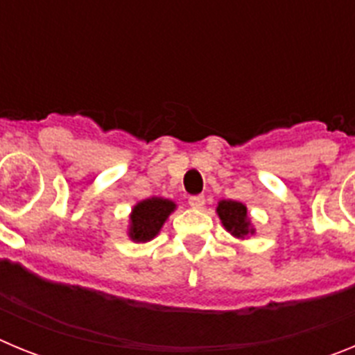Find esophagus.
<instances>
[{
  "mask_svg": "<svg viewBox=\"0 0 355 355\" xmlns=\"http://www.w3.org/2000/svg\"><path fill=\"white\" fill-rule=\"evenodd\" d=\"M205 202H206L205 196H193L188 199V205L192 206L193 209H202L205 208Z\"/></svg>",
  "mask_w": 355,
  "mask_h": 355,
  "instance_id": "esophagus-1",
  "label": "esophagus"
}]
</instances>
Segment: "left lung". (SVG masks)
<instances>
[{
	"mask_svg": "<svg viewBox=\"0 0 355 355\" xmlns=\"http://www.w3.org/2000/svg\"><path fill=\"white\" fill-rule=\"evenodd\" d=\"M216 215L220 218L225 231L238 240H245L247 236L256 233V229L249 218V213H247V206L243 202L231 199L220 200L216 206Z\"/></svg>",
	"mask_w": 355,
	"mask_h": 355,
	"instance_id": "1",
	"label": "left lung"
}]
</instances>
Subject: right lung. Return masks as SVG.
Segmentation results:
<instances>
[{
    "instance_id": "add662e5",
    "label": "right lung",
    "mask_w": 355,
    "mask_h": 355,
    "mask_svg": "<svg viewBox=\"0 0 355 355\" xmlns=\"http://www.w3.org/2000/svg\"><path fill=\"white\" fill-rule=\"evenodd\" d=\"M174 209V200L163 197H150L137 202L130 213V227H128L130 240L135 243H146L158 236L163 224L167 222L168 215Z\"/></svg>"
}]
</instances>
